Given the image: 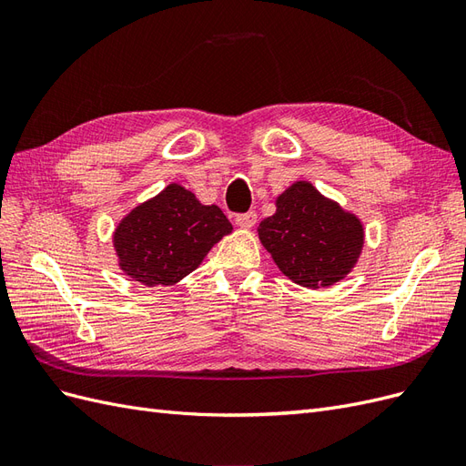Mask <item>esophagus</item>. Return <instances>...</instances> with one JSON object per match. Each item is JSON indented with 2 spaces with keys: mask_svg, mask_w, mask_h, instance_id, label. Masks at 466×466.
Returning <instances> with one entry per match:
<instances>
[{
  "mask_svg": "<svg viewBox=\"0 0 466 466\" xmlns=\"http://www.w3.org/2000/svg\"><path fill=\"white\" fill-rule=\"evenodd\" d=\"M235 223L238 225V228L250 229L252 225L257 223V214H255V211H245V214H237L235 216Z\"/></svg>",
  "mask_w": 466,
  "mask_h": 466,
  "instance_id": "esophagus-1",
  "label": "esophagus"
}]
</instances>
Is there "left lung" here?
Wrapping results in <instances>:
<instances>
[{
	"instance_id": "8db88e82",
	"label": "left lung",
	"mask_w": 466,
	"mask_h": 466,
	"mask_svg": "<svg viewBox=\"0 0 466 466\" xmlns=\"http://www.w3.org/2000/svg\"><path fill=\"white\" fill-rule=\"evenodd\" d=\"M276 206V214L260 221L258 237L295 284L327 288L354 268L363 247L356 216L322 198L309 182H295Z\"/></svg>"
}]
</instances>
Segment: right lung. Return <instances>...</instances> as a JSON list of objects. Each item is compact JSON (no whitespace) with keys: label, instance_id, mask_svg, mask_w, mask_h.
I'll use <instances>...</instances> for the list:
<instances>
[{"label":"right lung","instance_id":"1","mask_svg":"<svg viewBox=\"0 0 466 466\" xmlns=\"http://www.w3.org/2000/svg\"><path fill=\"white\" fill-rule=\"evenodd\" d=\"M231 223L218 206H202L192 192L168 185L126 216L115 233L120 268L144 286H171L206 258Z\"/></svg>","mask_w":466,"mask_h":466}]
</instances>
